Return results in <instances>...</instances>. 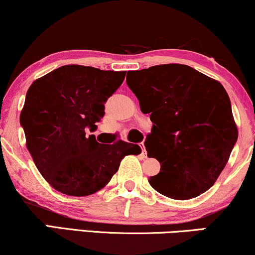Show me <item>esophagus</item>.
Wrapping results in <instances>:
<instances>
[{
  "mask_svg": "<svg viewBox=\"0 0 255 255\" xmlns=\"http://www.w3.org/2000/svg\"><path fill=\"white\" fill-rule=\"evenodd\" d=\"M140 146H141V148H142V156L143 157H147V151H146V148H144L143 142L140 143Z\"/></svg>",
  "mask_w": 255,
  "mask_h": 255,
  "instance_id": "34e87169",
  "label": "esophagus"
}]
</instances>
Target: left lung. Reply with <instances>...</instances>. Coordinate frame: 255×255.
Instances as JSON below:
<instances>
[{
  "label": "left lung",
  "mask_w": 255,
  "mask_h": 255,
  "mask_svg": "<svg viewBox=\"0 0 255 255\" xmlns=\"http://www.w3.org/2000/svg\"><path fill=\"white\" fill-rule=\"evenodd\" d=\"M127 85L150 114L146 150L161 168L150 186L176 200L199 196L217 181L238 140L224 86L186 64L131 70Z\"/></svg>",
  "instance_id": "left-lung-1"
}]
</instances>
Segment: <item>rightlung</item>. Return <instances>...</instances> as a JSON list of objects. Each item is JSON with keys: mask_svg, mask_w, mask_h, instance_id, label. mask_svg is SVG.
Masks as SVG:
<instances>
[{"mask_svg": "<svg viewBox=\"0 0 255 255\" xmlns=\"http://www.w3.org/2000/svg\"><path fill=\"white\" fill-rule=\"evenodd\" d=\"M126 72L68 64L35 80L20 115L25 144L38 172L56 191L87 196L102 189L126 155L140 146L119 140L102 144L96 129L105 102L124 82Z\"/></svg>", "mask_w": 255, "mask_h": 255, "instance_id": "right-lung-1", "label": "right lung"}]
</instances>
